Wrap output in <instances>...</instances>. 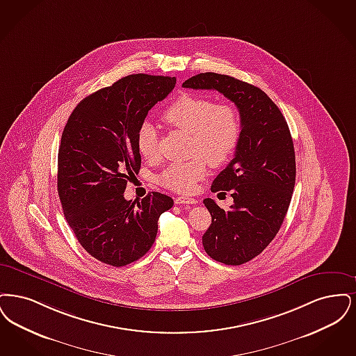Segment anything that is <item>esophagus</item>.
I'll return each mask as SVG.
<instances>
[{
    "label": "esophagus",
    "mask_w": 356,
    "mask_h": 356,
    "mask_svg": "<svg viewBox=\"0 0 356 356\" xmlns=\"http://www.w3.org/2000/svg\"><path fill=\"white\" fill-rule=\"evenodd\" d=\"M174 202H175V204H194V203H197L194 198H190V197H177Z\"/></svg>",
    "instance_id": "esophagus-1"
}]
</instances>
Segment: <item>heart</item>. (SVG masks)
I'll list each match as a JSON object with an SVG mask.
<instances>
[{
    "mask_svg": "<svg viewBox=\"0 0 356 356\" xmlns=\"http://www.w3.org/2000/svg\"><path fill=\"white\" fill-rule=\"evenodd\" d=\"M166 124L190 134L187 161L171 162L159 174L161 185L177 193H191L211 166L225 163L236 149L241 137V117L229 104L197 94H181L162 115ZM137 149L146 161L158 156V131L143 122L137 134Z\"/></svg>",
    "mask_w": 356,
    "mask_h": 356,
    "instance_id": "heart-1",
    "label": "heart"
}]
</instances>
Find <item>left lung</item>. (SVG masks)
Returning a JSON list of instances; mask_svg holds the SVG:
<instances>
[{
    "label": "left lung",
    "instance_id": "left-lung-1",
    "mask_svg": "<svg viewBox=\"0 0 356 356\" xmlns=\"http://www.w3.org/2000/svg\"><path fill=\"white\" fill-rule=\"evenodd\" d=\"M182 86L217 90L239 110L242 129L235 154L211 185L213 193L230 191L234 203L223 210L211 198L203 201L211 225L202 236L209 257L239 266L270 245L287 214L296 174L290 129L271 98L241 79L201 73Z\"/></svg>",
    "mask_w": 356,
    "mask_h": 356
}]
</instances>
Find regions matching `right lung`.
I'll use <instances>...</instances> for the list:
<instances>
[{
	"label": "right lung",
	"instance_id": "add662e5",
	"mask_svg": "<svg viewBox=\"0 0 356 356\" xmlns=\"http://www.w3.org/2000/svg\"><path fill=\"white\" fill-rule=\"evenodd\" d=\"M175 82L149 74L121 78L83 98L63 129L57 174L63 214L99 262L121 267L138 261L154 243L158 218L174 204L161 193L134 202L124 193L140 169L139 127Z\"/></svg>",
	"mask_w": 356,
	"mask_h": 356
}]
</instances>
